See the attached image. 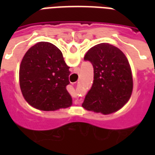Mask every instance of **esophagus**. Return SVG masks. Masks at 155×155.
<instances>
[{
  "instance_id": "esophagus-1",
  "label": "esophagus",
  "mask_w": 155,
  "mask_h": 155,
  "mask_svg": "<svg viewBox=\"0 0 155 155\" xmlns=\"http://www.w3.org/2000/svg\"><path fill=\"white\" fill-rule=\"evenodd\" d=\"M81 100H77V101H74V104H81Z\"/></svg>"
}]
</instances>
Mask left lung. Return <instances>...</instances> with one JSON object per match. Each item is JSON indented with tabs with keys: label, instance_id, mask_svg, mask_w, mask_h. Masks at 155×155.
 Here are the masks:
<instances>
[{
	"label": "left lung",
	"instance_id": "8db88e82",
	"mask_svg": "<svg viewBox=\"0 0 155 155\" xmlns=\"http://www.w3.org/2000/svg\"><path fill=\"white\" fill-rule=\"evenodd\" d=\"M94 67V81L82 106L90 111L109 114L130 100L133 78L130 63L122 51L108 43L91 48L84 57Z\"/></svg>",
	"mask_w": 155,
	"mask_h": 155
}]
</instances>
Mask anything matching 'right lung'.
<instances>
[{"label": "right lung", "instance_id": "1", "mask_svg": "<svg viewBox=\"0 0 155 155\" xmlns=\"http://www.w3.org/2000/svg\"><path fill=\"white\" fill-rule=\"evenodd\" d=\"M69 69L54 45L41 41L30 48L19 71L20 86L27 103L44 111L70 107L72 98L66 90Z\"/></svg>", "mask_w": 155, "mask_h": 155}]
</instances>
